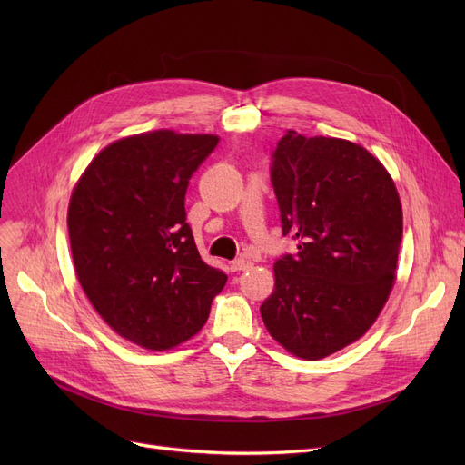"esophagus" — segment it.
Segmentation results:
<instances>
[{
	"label": "esophagus",
	"instance_id": "1",
	"mask_svg": "<svg viewBox=\"0 0 465 465\" xmlns=\"http://www.w3.org/2000/svg\"><path fill=\"white\" fill-rule=\"evenodd\" d=\"M232 267L235 272H247V270H251L252 267V262L251 260H245V258H237L233 263H232Z\"/></svg>",
	"mask_w": 465,
	"mask_h": 465
}]
</instances>
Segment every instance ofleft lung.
Wrapping results in <instances>:
<instances>
[{"mask_svg":"<svg viewBox=\"0 0 465 465\" xmlns=\"http://www.w3.org/2000/svg\"><path fill=\"white\" fill-rule=\"evenodd\" d=\"M272 183L298 254L275 262L260 312L290 354L321 360L358 341L388 302L403 233L400 193L363 146L294 130L273 153Z\"/></svg>","mask_w":465,"mask_h":465,"instance_id":"1","label":"left lung"}]
</instances>
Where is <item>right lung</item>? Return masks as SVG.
Here are the masks:
<instances>
[{"label": "right lung", "instance_id": "1", "mask_svg": "<svg viewBox=\"0 0 465 465\" xmlns=\"http://www.w3.org/2000/svg\"><path fill=\"white\" fill-rule=\"evenodd\" d=\"M218 135L154 130L97 153L71 192L73 265L107 326L146 351L198 333L228 277L207 265L186 224L184 195Z\"/></svg>", "mask_w": 465, "mask_h": 465}]
</instances>
